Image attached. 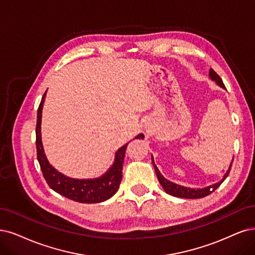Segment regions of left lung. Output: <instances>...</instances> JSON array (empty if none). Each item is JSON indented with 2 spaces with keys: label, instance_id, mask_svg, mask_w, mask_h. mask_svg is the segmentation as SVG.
<instances>
[{
  "label": "left lung",
  "instance_id": "8db88e82",
  "mask_svg": "<svg viewBox=\"0 0 255 255\" xmlns=\"http://www.w3.org/2000/svg\"><path fill=\"white\" fill-rule=\"evenodd\" d=\"M209 77L211 78V80L216 82V84H218L219 86L225 88V85L223 83V80L221 79L220 75L216 73L213 69H210ZM232 162H233V159H232ZM152 164H153L154 170H155V173H156V176H157V180H158L159 184H161L162 187L164 188V190L168 194L176 196V197H183V199H202V197H204V196L209 195L210 193H212L216 189V188H219L220 185L224 182L225 178L228 176V174L230 172L231 166H232V164H231L230 167H229V170L227 171V173L224 175V178L220 183H216V184H214V185H212L210 187L204 188V189H191V188H186V187H183V186H180V185H176V184H174L172 182H169L168 180H166V178L161 174V172H159L157 167L154 164L153 158H152Z\"/></svg>",
  "mask_w": 255,
  "mask_h": 255
}]
</instances>
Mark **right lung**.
<instances>
[{
	"label": "right lung",
	"instance_id": "right-lung-1",
	"mask_svg": "<svg viewBox=\"0 0 255 255\" xmlns=\"http://www.w3.org/2000/svg\"><path fill=\"white\" fill-rule=\"evenodd\" d=\"M46 92L42 98L39 109H37V120L35 127V145H36V156L39 161L42 173L47 184L52 190L59 194L67 197L74 202L84 204H94L106 201L115 194L121 184L123 177V164H124L125 153L128 144L120 148L117 153L115 163L111 166L109 170L99 178L93 180H74L65 176L64 174L56 171L55 169L48 163L44 153L41 138V119L42 109L45 101ZM142 134L137 135L138 138Z\"/></svg>",
	"mask_w": 255,
	"mask_h": 255
}]
</instances>
